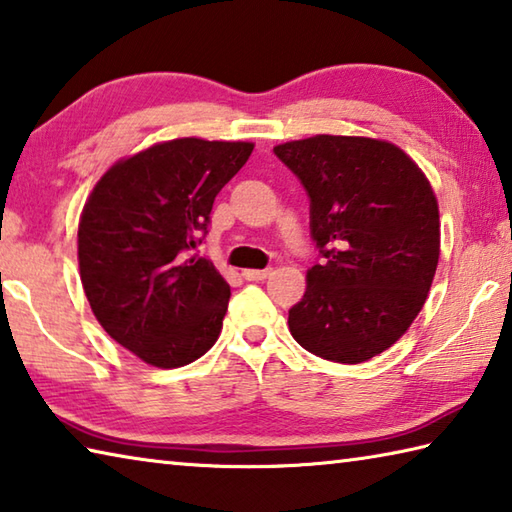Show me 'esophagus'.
<instances>
[{"instance_id":"1","label":"esophagus","mask_w":512,"mask_h":512,"mask_svg":"<svg viewBox=\"0 0 512 512\" xmlns=\"http://www.w3.org/2000/svg\"><path fill=\"white\" fill-rule=\"evenodd\" d=\"M268 275H271V268H264V271H257V268H248V271H244V277L248 282H262V280H266Z\"/></svg>"}]
</instances>
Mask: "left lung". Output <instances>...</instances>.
<instances>
[{"mask_svg": "<svg viewBox=\"0 0 512 512\" xmlns=\"http://www.w3.org/2000/svg\"><path fill=\"white\" fill-rule=\"evenodd\" d=\"M311 199L324 257L288 311L291 336L358 365L389 349L423 309L439 264V203L410 156L378 138L311 136L275 147Z\"/></svg>", "mask_w": 512, "mask_h": 512, "instance_id": "left-lung-1", "label": "left lung"}]
</instances>
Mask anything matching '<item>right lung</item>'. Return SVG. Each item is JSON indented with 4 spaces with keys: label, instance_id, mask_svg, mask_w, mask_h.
Wrapping results in <instances>:
<instances>
[{
    "label": "right lung",
    "instance_id": "obj_1",
    "mask_svg": "<svg viewBox=\"0 0 512 512\" xmlns=\"http://www.w3.org/2000/svg\"><path fill=\"white\" fill-rule=\"evenodd\" d=\"M253 143L174 138L102 174L78 226L80 280L96 320L147 365H190L215 345L230 286L192 250Z\"/></svg>",
    "mask_w": 512,
    "mask_h": 512
}]
</instances>
